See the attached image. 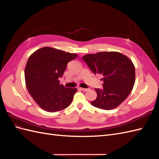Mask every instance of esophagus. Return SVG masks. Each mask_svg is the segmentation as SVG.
<instances>
[{"mask_svg": "<svg viewBox=\"0 0 159 159\" xmlns=\"http://www.w3.org/2000/svg\"><path fill=\"white\" fill-rule=\"evenodd\" d=\"M81 90H82L83 91H87L88 90V89H87V88H80Z\"/></svg>", "mask_w": 159, "mask_h": 159, "instance_id": "34e87169", "label": "esophagus"}]
</instances>
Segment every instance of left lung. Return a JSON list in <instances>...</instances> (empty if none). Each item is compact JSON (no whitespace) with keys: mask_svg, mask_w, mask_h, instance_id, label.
<instances>
[{"mask_svg":"<svg viewBox=\"0 0 159 159\" xmlns=\"http://www.w3.org/2000/svg\"><path fill=\"white\" fill-rule=\"evenodd\" d=\"M94 74L103 76V88H95L93 106L105 110L117 107L128 97L135 81V70L128 57L117 52H102L82 57Z\"/></svg>","mask_w":159,"mask_h":159,"instance_id":"obj_1","label":"left lung"}]
</instances>
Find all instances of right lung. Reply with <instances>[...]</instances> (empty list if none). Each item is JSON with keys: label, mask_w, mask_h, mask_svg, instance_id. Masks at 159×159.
<instances>
[{"label": "right lung", "mask_w": 159, "mask_h": 159, "mask_svg": "<svg viewBox=\"0 0 159 159\" xmlns=\"http://www.w3.org/2000/svg\"><path fill=\"white\" fill-rule=\"evenodd\" d=\"M78 54L44 47L29 57L25 70L26 88L35 102L48 112H56L68 107L76 88L60 84L67 64Z\"/></svg>", "instance_id": "obj_1"}]
</instances>
